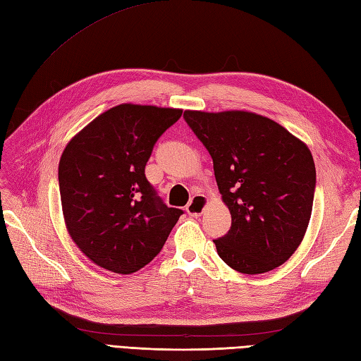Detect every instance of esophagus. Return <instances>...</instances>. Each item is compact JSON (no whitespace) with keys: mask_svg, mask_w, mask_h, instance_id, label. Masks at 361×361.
Here are the masks:
<instances>
[{"mask_svg":"<svg viewBox=\"0 0 361 361\" xmlns=\"http://www.w3.org/2000/svg\"><path fill=\"white\" fill-rule=\"evenodd\" d=\"M207 204H209V201H207V198L204 195H195V197L190 200L189 204L186 206V210H188V214L190 216L198 218V216H201L202 214H204Z\"/></svg>","mask_w":361,"mask_h":361,"instance_id":"34e87169","label":"esophagus"}]
</instances>
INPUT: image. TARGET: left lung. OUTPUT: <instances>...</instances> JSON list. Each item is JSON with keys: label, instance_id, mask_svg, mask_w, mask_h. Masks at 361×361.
Wrapping results in <instances>:
<instances>
[{"label": "left lung", "instance_id": "obj_1", "mask_svg": "<svg viewBox=\"0 0 361 361\" xmlns=\"http://www.w3.org/2000/svg\"><path fill=\"white\" fill-rule=\"evenodd\" d=\"M207 147L232 227L215 239L221 259L244 274L282 265L310 224L316 166L310 147L274 120L243 109L184 111Z\"/></svg>", "mask_w": 361, "mask_h": 361}]
</instances>
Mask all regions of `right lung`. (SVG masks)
<instances>
[{"label":"right lung","mask_w":361,"mask_h":361,"mask_svg":"<svg viewBox=\"0 0 361 361\" xmlns=\"http://www.w3.org/2000/svg\"><path fill=\"white\" fill-rule=\"evenodd\" d=\"M183 109L120 104L71 138L59 160L62 215L73 243L111 273L131 274L160 253L183 212L164 206L145 166Z\"/></svg>","instance_id":"add662e5"}]
</instances>
